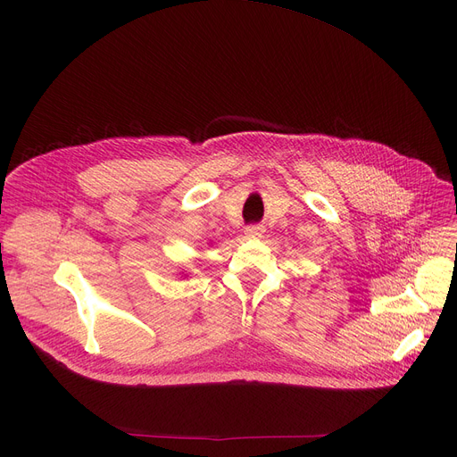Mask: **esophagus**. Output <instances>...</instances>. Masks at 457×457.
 <instances>
[{"instance_id":"1","label":"esophagus","mask_w":457,"mask_h":457,"mask_svg":"<svg viewBox=\"0 0 457 457\" xmlns=\"http://www.w3.org/2000/svg\"><path fill=\"white\" fill-rule=\"evenodd\" d=\"M262 231H265V228L262 226H248L246 228V237H250V238H257V237H261L262 235Z\"/></svg>"}]
</instances>
